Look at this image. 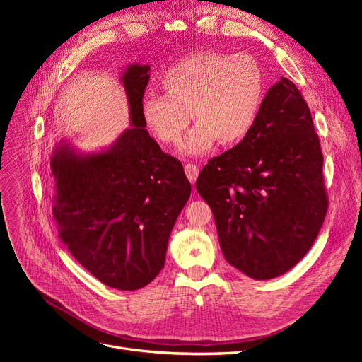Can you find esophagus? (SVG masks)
I'll return each mask as SVG.
<instances>
[{
    "label": "esophagus",
    "instance_id": "1",
    "mask_svg": "<svg viewBox=\"0 0 362 362\" xmlns=\"http://www.w3.org/2000/svg\"><path fill=\"white\" fill-rule=\"evenodd\" d=\"M185 173L187 176V179L191 180V183H195L197 177H198V173H199V167L197 164H192V163H187L185 165Z\"/></svg>",
    "mask_w": 362,
    "mask_h": 362
}]
</instances>
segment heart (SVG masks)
<instances>
[{"instance_id":"heart-1","label":"heart","mask_w":362,"mask_h":362,"mask_svg":"<svg viewBox=\"0 0 362 362\" xmlns=\"http://www.w3.org/2000/svg\"><path fill=\"white\" fill-rule=\"evenodd\" d=\"M160 88L163 95H148L142 101L146 127L161 144L175 145L192 111L198 124L182 144V152L201 156L217 139L235 145L250 135L267 97V78L250 54L205 49L171 64Z\"/></svg>"}]
</instances>
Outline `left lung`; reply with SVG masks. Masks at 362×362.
<instances>
[{"label":"left lung","mask_w":362,"mask_h":362,"mask_svg":"<svg viewBox=\"0 0 362 362\" xmlns=\"http://www.w3.org/2000/svg\"><path fill=\"white\" fill-rule=\"evenodd\" d=\"M226 261L257 280L291 270L314 243L329 198L311 111L286 78L270 88L251 133L201 170Z\"/></svg>","instance_id":"left-lung-1"}]
</instances>
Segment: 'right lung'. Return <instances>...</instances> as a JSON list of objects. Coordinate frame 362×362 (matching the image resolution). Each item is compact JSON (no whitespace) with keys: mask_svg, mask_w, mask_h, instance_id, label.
Listing matches in <instances>:
<instances>
[{"mask_svg":"<svg viewBox=\"0 0 362 362\" xmlns=\"http://www.w3.org/2000/svg\"><path fill=\"white\" fill-rule=\"evenodd\" d=\"M149 66H129L130 123L110 149L86 157L66 145L51 158L54 218L71 255L114 289L136 291L164 267L167 243L191 195L183 165L161 151L142 117Z\"/></svg>","mask_w":362,"mask_h":362,"instance_id":"obj_1","label":"right lung"}]
</instances>
